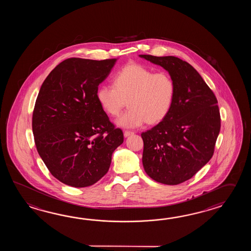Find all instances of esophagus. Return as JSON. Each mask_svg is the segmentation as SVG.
Listing matches in <instances>:
<instances>
[{"label": "esophagus", "instance_id": "34e87169", "mask_svg": "<svg viewBox=\"0 0 251 251\" xmlns=\"http://www.w3.org/2000/svg\"><path fill=\"white\" fill-rule=\"evenodd\" d=\"M132 134H133V132H132V131H124V136L125 137H128V136H130Z\"/></svg>", "mask_w": 251, "mask_h": 251}]
</instances>
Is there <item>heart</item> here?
Wrapping results in <instances>:
<instances>
[{"instance_id": "b5f03b06", "label": "heart", "mask_w": 251, "mask_h": 251, "mask_svg": "<svg viewBox=\"0 0 251 251\" xmlns=\"http://www.w3.org/2000/svg\"><path fill=\"white\" fill-rule=\"evenodd\" d=\"M176 97V83L166 72L155 73L144 65H126L114 76V86L102 85L97 100L110 117H118L127 103V111L118 120L122 127H138L160 123L171 112Z\"/></svg>"}]
</instances>
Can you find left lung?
<instances>
[{
	"label": "left lung",
	"instance_id": "1",
	"mask_svg": "<svg viewBox=\"0 0 251 251\" xmlns=\"http://www.w3.org/2000/svg\"><path fill=\"white\" fill-rule=\"evenodd\" d=\"M169 72L176 83L171 112L141 133L147 175L165 185L190 179L213 157L221 129L217 99L191 64L175 56L140 54Z\"/></svg>",
	"mask_w": 251,
	"mask_h": 251
}]
</instances>
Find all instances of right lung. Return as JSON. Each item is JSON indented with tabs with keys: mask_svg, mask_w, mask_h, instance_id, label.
<instances>
[{
	"mask_svg": "<svg viewBox=\"0 0 251 251\" xmlns=\"http://www.w3.org/2000/svg\"><path fill=\"white\" fill-rule=\"evenodd\" d=\"M117 59L63 61L44 80L33 110L35 144L59 181L85 187L107 174L114 151L123 144L97 100L99 85Z\"/></svg>",
	"mask_w": 251,
	"mask_h": 251,
	"instance_id": "obj_1",
	"label": "right lung"
}]
</instances>
